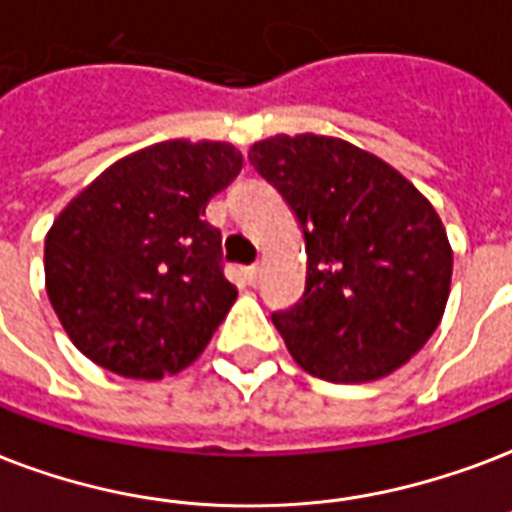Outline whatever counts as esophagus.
Returning <instances> with one entry per match:
<instances>
[{
	"mask_svg": "<svg viewBox=\"0 0 512 512\" xmlns=\"http://www.w3.org/2000/svg\"><path fill=\"white\" fill-rule=\"evenodd\" d=\"M244 276H247L249 284H255L257 279H260V265H249V268H244Z\"/></svg>",
	"mask_w": 512,
	"mask_h": 512,
	"instance_id": "esophagus-1",
	"label": "esophagus"
}]
</instances>
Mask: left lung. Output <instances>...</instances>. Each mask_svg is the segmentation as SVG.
<instances>
[{"mask_svg": "<svg viewBox=\"0 0 512 512\" xmlns=\"http://www.w3.org/2000/svg\"><path fill=\"white\" fill-rule=\"evenodd\" d=\"M249 161L295 214L306 290L273 314L292 360L333 384L403 368L438 330L454 252L435 206L373 152L335 136L276 134Z\"/></svg>", "mask_w": 512, "mask_h": 512, "instance_id": "1", "label": "left lung"}]
</instances>
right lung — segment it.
Wrapping results in <instances>:
<instances>
[{"mask_svg": "<svg viewBox=\"0 0 512 512\" xmlns=\"http://www.w3.org/2000/svg\"><path fill=\"white\" fill-rule=\"evenodd\" d=\"M244 166L228 142L150 144L101 171L45 236V290L85 357L158 381L198 360L236 300L204 220Z\"/></svg>", "mask_w": 512, "mask_h": 512, "instance_id": "1", "label": "right lung"}]
</instances>
